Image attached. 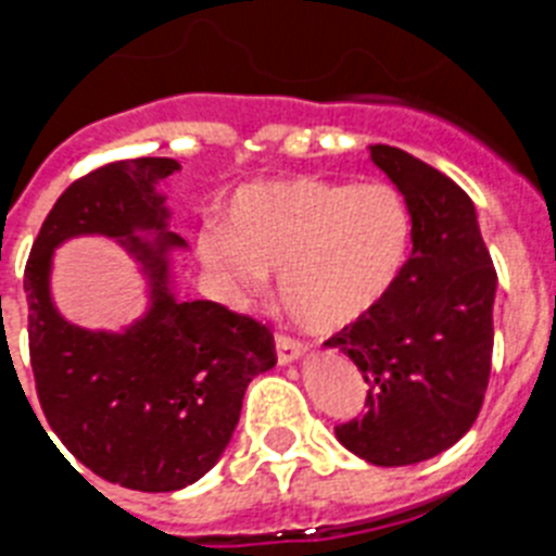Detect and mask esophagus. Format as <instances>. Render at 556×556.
I'll list each match as a JSON object with an SVG mask.
<instances>
[{
    "label": "esophagus",
    "mask_w": 556,
    "mask_h": 556,
    "mask_svg": "<svg viewBox=\"0 0 556 556\" xmlns=\"http://www.w3.org/2000/svg\"><path fill=\"white\" fill-rule=\"evenodd\" d=\"M275 356H278V365H292L303 356V345L292 337H278L275 339Z\"/></svg>",
    "instance_id": "esophagus-1"
}]
</instances>
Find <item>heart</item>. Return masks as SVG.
Returning a JSON list of instances; mask_svg holds the SVG:
<instances>
[{
	"mask_svg": "<svg viewBox=\"0 0 556 556\" xmlns=\"http://www.w3.org/2000/svg\"><path fill=\"white\" fill-rule=\"evenodd\" d=\"M412 214L387 184L281 178L239 189L228 228L200 230L205 267L236 303L269 289L314 333H337L390 301L412 255Z\"/></svg>",
	"mask_w": 556,
	"mask_h": 556,
	"instance_id": "obj_1",
	"label": "heart"
}]
</instances>
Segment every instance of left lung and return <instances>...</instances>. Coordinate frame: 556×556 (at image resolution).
I'll use <instances>...</instances> for the list:
<instances>
[{
  "label": "left lung",
  "instance_id": "left-lung-1",
  "mask_svg": "<svg viewBox=\"0 0 556 556\" xmlns=\"http://www.w3.org/2000/svg\"><path fill=\"white\" fill-rule=\"evenodd\" d=\"M370 161L404 194L412 255L390 301L326 348L367 381V412L337 426V440L370 465L401 468L443 454L479 417L498 278L473 200L454 180L397 147L372 144Z\"/></svg>",
  "mask_w": 556,
  "mask_h": 556
}]
</instances>
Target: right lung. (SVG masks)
I'll return each mask as SVG.
<instances>
[{
    "label": "right lung",
    "instance_id": "1",
    "mask_svg": "<svg viewBox=\"0 0 556 556\" xmlns=\"http://www.w3.org/2000/svg\"><path fill=\"white\" fill-rule=\"evenodd\" d=\"M178 169L175 159H132L88 172L52 205L24 269L47 424L91 473L141 493L184 490L208 473L248 384L275 367L267 326L172 292L169 255L186 242L169 230L159 186ZM75 235L116 238L146 273L148 312L122 332L75 327L51 301V258Z\"/></svg>",
    "mask_w": 556,
    "mask_h": 556
}]
</instances>
